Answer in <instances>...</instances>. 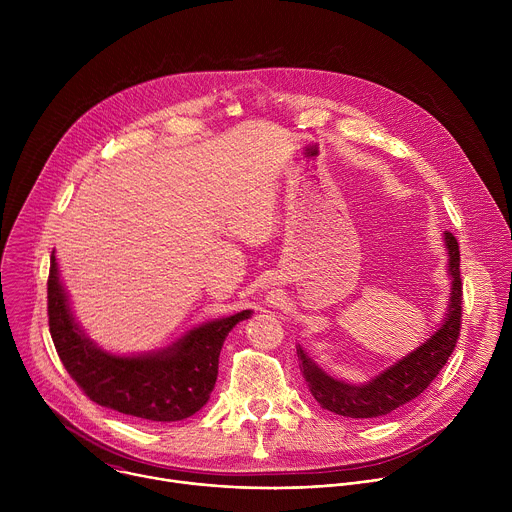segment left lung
Segmentation results:
<instances>
[{"mask_svg":"<svg viewBox=\"0 0 512 512\" xmlns=\"http://www.w3.org/2000/svg\"><path fill=\"white\" fill-rule=\"evenodd\" d=\"M446 247L450 253V275H452V298L450 314L444 326L437 330L425 344L407 354L377 379L364 385H350L336 381L320 371L298 346L300 369L306 385L314 399L328 411L352 417L369 419L381 417L397 407L419 397L431 381L440 375L444 364L452 356L462 328V277H460V245L458 239L446 231Z\"/></svg>","mask_w":512,"mask_h":512,"instance_id":"obj_1","label":"left lung"}]
</instances>
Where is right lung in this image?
<instances>
[{"label":"right lung","mask_w":512,"mask_h":512,"mask_svg":"<svg viewBox=\"0 0 512 512\" xmlns=\"http://www.w3.org/2000/svg\"><path fill=\"white\" fill-rule=\"evenodd\" d=\"M249 310L190 330L154 356H111L93 346L72 320L58 281L56 257L48 271V326L66 373L97 405L148 421H180L206 405L218 375V354Z\"/></svg>","instance_id":"right-lung-1"}]
</instances>
